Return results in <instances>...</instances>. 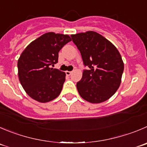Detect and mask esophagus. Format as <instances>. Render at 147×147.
Here are the masks:
<instances>
[{"label": "esophagus", "mask_w": 147, "mask_h": 147, "mask_svg": "<svg viewBox=\"0 0 147 147\" xmlns=\"http://www.w3.org/2000/svg\"><path fill=\"white\" fill-rule=\"evenodd\" d=\"M71 74H72V72H71V71H65V74H66L67 76H70Z\"/></svg>", "instance_id": "esophagus-1"}]
</instances>
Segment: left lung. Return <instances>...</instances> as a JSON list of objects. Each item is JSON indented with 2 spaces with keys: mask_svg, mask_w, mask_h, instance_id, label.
<instances>
[{
  "mask_svg": "<svg viewBox=\"0 0 147 147\" xmlns=\"http://www.w3.org/2000/svg\"><path fill=\"white\" fill-rule=\"evenodd\" d=\"M71 37L80 51L84 65L89 67L76 84L79 94L91 103L106 101L121 84L124 70L121 54L109 40L93 31Z\"/></svg>",
  "mask_w": 147,
  "mask_h": 147,
  "instance_id": "8db88e82",
  "label": "left lung"
}]
</instances>
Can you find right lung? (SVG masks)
<instances>
[{"instance_id": "right-lung-1", "label": "right lung", "mask_w": 147, "mask_h": 147, "mask_svg": "<svg viewBox=\"0 0 147 147\" xmlns=\"http://www.w3.org/2000/svg\"><path fill=\"white\" fill-rule=\"evenodd\" d=\"M71 39L68 34L47 32L32 41L18 60V74L28 95L40 102L56 98L62 90L65 74L53 68L58 53Z\"/></svg>"}]
</instances>
